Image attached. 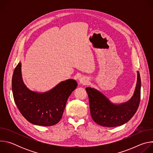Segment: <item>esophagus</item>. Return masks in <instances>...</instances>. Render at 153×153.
Wrapping results in <instances>:
<instances>
[{
	"instance_id": "34e87169",
	"label": "esophagus",
	"mask_w": 153,
	"mask_h": 153,
	"mask_svg": "<svg viewBox=\"0 0 153 153\" xmlns=\"http://www.w3.org/2000/svg\"><path fill=\"white\" fill-rule=\"evenodd\" d=\"M79 82L80 83H82V84H87V83L88 82V80H87V79L85 77H82L81 78L79 79Z\"/></svg>"
}]
</instances>
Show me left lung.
Wrapping results in <instances>:
<instances>
[{
    "label": "left lung",
    "instance_id": "left-lung-1",
    "mask_svg": "<svg viewBox=\"0 0 153 153\" xmlns=\"http://www.w3.org/2000/svg\"><path fill=\"white\" fill-rule=\"evenodd\" d=\"M140 88L141 80L139 71L133 96L122 104H113L99 91L87 87L86 91L89 98L91 116L94 121L106 127L118 126L126 123L137 110L140 100Z\"/></svg>",
    "mask_w": 153,
    "mask_h": 153
}]
</instances>
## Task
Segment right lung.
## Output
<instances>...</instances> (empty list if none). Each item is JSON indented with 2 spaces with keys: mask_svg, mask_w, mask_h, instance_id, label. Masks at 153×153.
Returning a JSON list of instances; mask_svg holds the SVG:
<instances>
[{
  "mask_svg": "<svg viewBox=\"0 0 153 153\" xmlns=\"http://www.w3.org/2000/svg\"><path fill=\"white\" fill-rule=\"evenodd\" d=\"M77 83L73 79L60 82L50 91L39 93L27 88L21 74V63L14 69L12 90L19 111L29 122L43 126L57 123L62 118L67 101Z\"/></svg>",
  "mask_w": 153,
  "mask_h": 153,
  "instance_id": "right-lung-1",
  "label": "right lung"
}]
</instances>
